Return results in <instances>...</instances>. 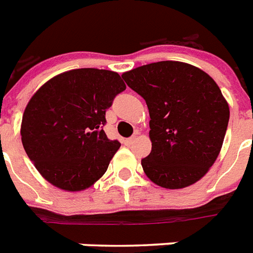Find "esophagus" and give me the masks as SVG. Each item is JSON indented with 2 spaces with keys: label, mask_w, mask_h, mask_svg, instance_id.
Returning a JSON list of instances; mask_svg holds the SVG:
<instances>
[{
  "label": "esophagus",
  "mask_w": 253,
  "mask_h": 253,
  "mask_svg": "<svg viewBox=\"0 0 253 253\" xmlns=\"http://www.w3.org/2000/svg\"><path fill=\"white\" fill-rule=\"evenodd\" d=\"M135 140H136V138H128V139H125V144L126 146H131L132 143H135Z\"/></svg>",
  "instance_id": "esophagus-1"
}]
</instances>
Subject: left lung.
Returning <instances> with one entry per match:
<instances>
[{"label":"left lung","instance_id":"8db88e82","mask_svg":"<svg viewBox=\"0 0 253 253\" xmlns=\"http://www.w3.org/2000/svg\"><path fill=\"white\" fill-rule=\"evenodd\" d=\"M150 111L152 150L142 167L166 189L193 185L218 158L230 109L219 86L202 69L181 61H158L122 75Z\"/></svg>","mask_w":253,"mask_h":253}]
</instances>
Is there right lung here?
Instances as JSON below:
<instances>
[{"label":"right lung","instance_id":"right-lung-1","mask_svg":"<svg viewBox=\"0 0 253 253\" xmlns=\"http://www.w3.org/2000/svg\"><path fill=\"white\" fill-rule=\"evenodd\" d=\"M125 89L117 72L81 68L52 77L31 97L22 117V144L53 186L80 192L105 174L121 147L103 131L105 114Z\"/></svg>","mask_w":253,"mask_h":253}]
</instances>
